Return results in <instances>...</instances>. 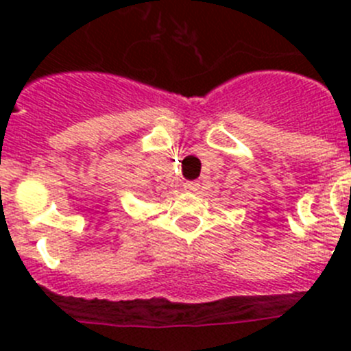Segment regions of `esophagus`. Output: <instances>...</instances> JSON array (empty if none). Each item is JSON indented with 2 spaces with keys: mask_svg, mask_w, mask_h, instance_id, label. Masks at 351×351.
Wrapping results in <instances>:
<instances>
[{
  "mask_svg": "<svg viewBox=\"0 0 351 351\" xmlns=\"http://www.w3.org/2000/svg\"><path fill=\"white\" fill-rule=\"evenodd\" d=\"M183 186H185L186 192H197L198 186H200V185H198L197 182H186L185 185H183Z\"/></svg>",
  "mask_w": 351,
  "mask_h": 351,
  "instance_id": "34e87169",
  "label": "esophagus"
}]
</instances>
